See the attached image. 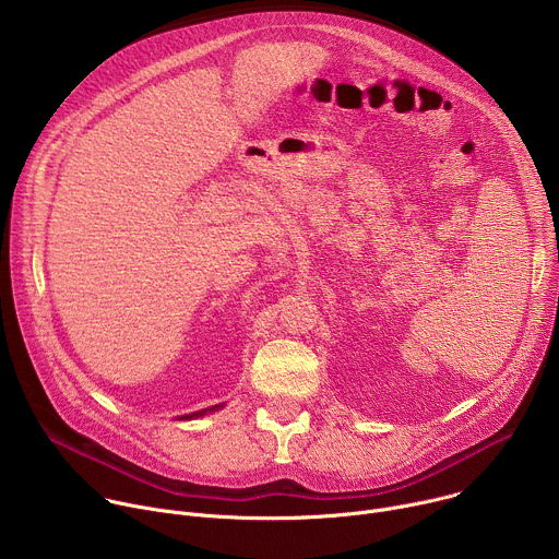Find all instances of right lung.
Returning a JSON list of instances; mask_svg holds the SVG:
<instances>
[{"instance_id": "obj_1", "label": "right lung", "mask_w": 559, "mask_h": 559, "mask_svg": "<svg viewBox=\"0 0 559 559\" xmlns=\"http://www.w3.org/2000/svg\"><path fill=\"white\" fill-rule=\"evenodd\" d=\"M223 405H214V407H207V409H201V412H194V414H188V416H179V420H194V418H201L205 414H212V412H218Z\"/></svg>"}]
</instances>
